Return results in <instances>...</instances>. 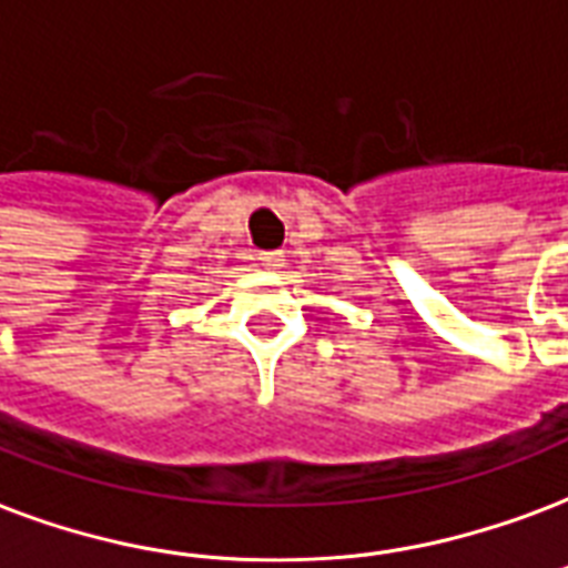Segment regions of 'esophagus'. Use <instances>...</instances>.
I'll list each match as a JSON object with an SVG mask.
<instances>
[{"label":"esophagus","mask_w":568,"mask_h":568,"mask_svg":"<svg viewBox=\"0 0 568 568\" xmlns=\"http://www.w3.org/2000/svg\"><path fill=\"white\" fill-rule=\"evenodd\" d=\"M258 265L265 267V271H280L285 267V255L283 253H258Z\"/></svg>","instance_id":"esophagus-1"}]
</instances>
